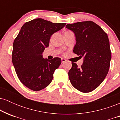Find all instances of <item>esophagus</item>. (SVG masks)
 I'll list each match as a JSON object with an SVG mask.
<instances>
[{"label":"esophagus","mask_w":120,"mask_h":120,"mask_svg":"<svg viewBox=\"0 0 120 120\" xmlns=\"http://www.w3.org/2000/svg\"><path fill=\"white\" fill-rule=\"evenodd\" d=\"M66 61H67V60H66V59H65L64 58H61V63H64Z\"/></svg>","instance_id":"obj_1"}]
</instances>
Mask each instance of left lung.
Returning a JSON list of instances; mask_svg holds the SVG:
<instances>
[{
  "label": "left lung",
  "mask_w": 120,
  "mask_h": 120,
  "mask_svg": "<svg viewBox=\"0 0 120 120\" xmlns=\"http://www.w3.org/2000/svg\"><path fill=\"white\" fill-rule=\"evenodd\" d=\"M66 27L75 34L76 43L73 51L83 57L80 68L76 63H71L69 78L77 90L89 93L99 86L108 74L111 59L108 35L90 21L69 24Z\"/></svg>",
  "instance_id": "left-lung-1"
}]
</instances>
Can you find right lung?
I'll use <instances>...</instances> for the list:
<instances>
[{
    "instance_id": "1",
    "label": "right lung",
    "mask_w": 120,
    "mask_h": 120,
    "mask_svg": "<svg viewBox=\"0 0 120 120\" xmlns=\"http://www.w3.org/2000/svg\"><path fill=\"white\" fill-rule=\"evenodd\" d=\"M65 23H52L36 19L23 25L13 44L12 63L18 77L30 90L39 91L50 84L61 59H44L43 52L49 46L51 36Z\"/></svg>"
}]
</instances>
